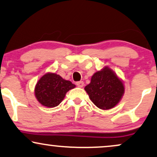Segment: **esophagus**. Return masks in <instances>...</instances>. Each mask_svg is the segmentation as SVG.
Here are the masks:
<instances>
[{
    "mask_svg": "<svg viewBox=\"0 0 157 157\" xmlns=\"http://www.w3.org/2000/svg\"><path fill=\"white\" fill-rule=\"evenodd\" d=\"M76 84L78 87H80V88H82V87H83V85H84V82H83L82 81H79V82H76Z\"/></svg>",
    "mask_w": 157,
    "mask_h": 157,
    "instance_id": "34e87169",
    "label": "esophagus"
}]
</instances>
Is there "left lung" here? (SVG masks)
Returning a JSON list of instances; mask_svg holds the SVG:
<instances>
[{
	"instance_id": "1",
	"label": "left lung",
	"mask_w": 157,
	"mask_h": 157,
	"mask_svg": "<svg viewBox=\"0 0 157 157\" xmlns=\"http://www.w3.org/2000/svg\"><path fill=\"white\" fill-rule=\"evenodd\" d=\"M85 90L93 104L103 110L114 108L122 99L124 86L121 79L108 67L95 72Z\"/></svg>"
}]
</instances>
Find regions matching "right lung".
Returning a JSON list of instances; mask_svg holds the SVG:
<instances>
[{
  "label": "right lung",
  "mask_w": 157,
  "mask_h": 157,
  "mask_svg": "<svg viewBox=\"0 0 157 157\" xmlns=\"http://www.w3.org/2000/svg\"><path fill=\"white\" fill-rule=\"evenodd\" d=\"M72 82L56 73L48 72L40 78L35 87V96L43 106L53 108L64 100L66 93L75 88Z\"/></svg>",
  "instance_id": "1"
}]
</instances>
